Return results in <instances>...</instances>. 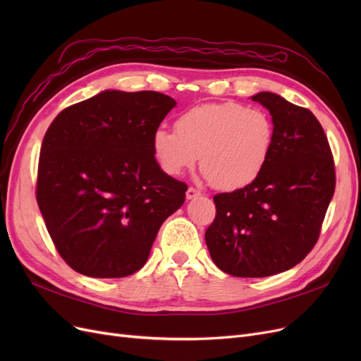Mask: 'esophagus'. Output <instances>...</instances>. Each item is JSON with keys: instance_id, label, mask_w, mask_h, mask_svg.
Segmentation results:
<instances>
[{"instance_id": "34e87169", "label": "esophagus", "mask_w": 361, "mask_h": 361, "mask_svg": "<svg viewBox=\"0 0 361 361\" xmlns=\"http://www.w3.org/2000/svg\"><path fill=\"white\" fill-rule=\"evenodd\" d=\"M200 195V191L199 190H195V188H192V187H190L188 190H187V199L188 200H192V199H195V197H199Z\"/></svg>"}]
</instances>
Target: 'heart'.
Returning a JSON list of instances; mask_svg holds the SVG:
<instances>
[{
	"label": "heart",
	"mask_w": 361,
	"mask_h": 361,
	"mask_svg": "<svg viewBox=\"0 0 361 361\" xmlns=\"http://www.w3.org/2000/svg\"><path fill=\"white\" fill-rule=\"evenodd\" d=\"M173 130L158 129L152 149L170 176L200 170L214 188L238 191L264 171L274 146V125L259 110L235 102L195 106L176 118Z\"/></svg>",
	"instance_id": "b5f03b06"
}]
</instances>
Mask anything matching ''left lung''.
<instances>
[{"instance_id": "1", "label": "left lung", "mask_w": 361, "mask_h": 361, "mask_svg": "<svg viewBox=\"0 0 361 361\" xmlns=\"http://www.w3.org/2000/svg\"><path fill=\"white\" fill-rule=\"evenodd\" d=\"M274 125V146L248 187L214 197L216 215L204 233L214 264L235 277H268L310 253L336 187L329 140L307 108L260 92Z\"/></svg>"}]
</instances>
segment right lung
I'll use <instances>...</instances> for the list:
<instances>
[{"instance_id": "add662e5", "label": "right lung", "mask_w": 361, "mask_h": 361, "mask_svg": "<svg viewBox=\"0 0 361 361\" xmlns=\"http://www.w3.org/2000/svg\"><path fill=\"white\" fill-rule=\"evenodd\" d=\"M176 106L158 92L105 90L63 110L43 138L36 197L60 256L80 274L120 279L147 262L187 185L162 171L152 137Z\"/></svg>"}]
</instances>
